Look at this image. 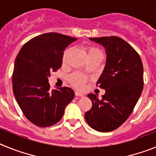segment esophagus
<instances>
[{"label": "esophagus", "mask_w": 156, "mask_h": 156, "mask_svg": "<svg viewBox=\"0 0 156 156\" xmlns=\"http://www.w3.org/2000/svg\"><path fill=\"white\" fill-rule=\"evenodd\" d=\"M75 95L76 96H77V97H83V96H84V95L82 93H80V92H78V91L75 92Z\"/></svg>", "instance_id": "esophagus-1"}]
</instances>
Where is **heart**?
<instances>
[{
  "label": "heart",
  "mask_w": 156,
  "mask_h": 156,
  "mask_svg": "<svg viewBox=\"0 0 156 156\" xmlns=\"http://www.w3.org/2000/svg\"><path fill=\"white\" fill-rule=\"evenodd\" d=\"M70 51H71V49L69 48V49L66 50V51L64 52V55H63V62H66V60H67V57H68ZM96 54H101V51L99 49L94 48V47H90V48H88V55H89V57H90L92 55H94ZM87 80V78L84 75H83L82 73H75L70 76L69 77L70 83L75 87L78 88V89H81V88L84 87Z\"/></svg>",
  "instance_id": "1"
}]
</instances>
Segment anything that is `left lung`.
Segmentation results:
<instances>
[{
	"instance_id": "obj_1",
	"label": "left lung",
	"mask_w": 156,
	"mask_h": 156,
	"mask_svg": "<svg viewBox=\"0 0 156 156\" xmlns=\"http://www.w3.org/2000/svg\"><path fill=\"white\" fill-rule=\"evenodd\" d=\"M106 51V65L97 82L105 94L99 99L89 94L92 107L85 113L88 125L99 132L120 126L132 113L143 90V64L133 47L115 36L91 37Z\"/></svg>"
}]
</instances>
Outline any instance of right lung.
<instances>
[{
    "label": "right lung",
    "mask_w": 156,
    "mask_h": 156,
    "mask_svg": "<svg viewBox=\"0 0 156 156\" xmlns=\"http://www.w3.org/2000/svg\"><path fill=\"white\" fill-rule=\"evenodd\" d=\"M76 38L48 33L34 37L23 46L12 74L14 95L27 119L36 126L48 127L62 118L74 98L69 87L50 90L48 76L62 66L63 52Z\"/></svg>",
    "instance_id": "obj_1"
}]
</instances>
